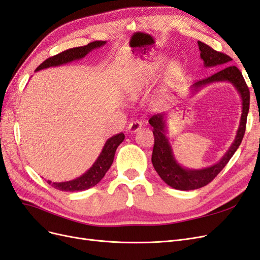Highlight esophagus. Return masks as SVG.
<instances>
[{
  "instance_id": "esophagus-1",
  "label": "esophagus",
  "mask_w": 260,
  "mask_h": 260,
  "mask_svg": "<svg viewBox=\"0 0 260 260\" xmlns=\"http://www.w3.org/2000/svg\"><path fill=\"white\" fill-rule=\"evenodd\" d=\"M143 123L137 120V121H132L129 125H128V130L130 133H136L137 131H139L141 128H142Z\"/></svg>"
}]
</instances>
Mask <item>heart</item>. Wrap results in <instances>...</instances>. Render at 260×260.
<instances>
[{
    "label": "heart",
    "mask_w": 260,
    "mask_h": 260,
    "mask_svg": "<svg viewBox=\"0 0 260 260\" xmlns=\"http://www.w3.org/2000/svg\"><path fill=\"white\" fill-rule=\"evenodd\" d=\"M162 66V61H154L149 62V64L145 65L141 72L138 74V76L133 79L130 84L128 85L127 91L132 96L138 95L139 93L142 92L146 86L151 84L156 78V75L160 72Z\"/></svg>",
    "instance_id": "b5f03b06"
}]
</instances>
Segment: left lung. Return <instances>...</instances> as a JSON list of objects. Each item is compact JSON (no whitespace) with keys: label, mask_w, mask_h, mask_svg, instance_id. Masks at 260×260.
Instances as JSON below:
<instances>
[{"label":"left lung","mask_w":260,"mask_h":260,"mask_svg":"<svg viewBox=\"0 0 260 260\" xmlns=\"http://www.w3.org/2000/svg\"><path fill=\"white\" fill-rule=\"evenodd\" d=\"M201 52V58L203 59L204 67H223L232 60L228 55L215 51L207 44L198 41ZM214 82H229L238 91L242 102V114L237 135L233 140L229 149L220 158V160L211 166L201 169H190L180 165L176 159L174 149L167 138V120L169 114L160 113L154 115L148 120L153 127V135L155 143L152 154V164L157 174L161 180L169 186L181 191L196 190L207 185L210 181L221 171L225 165L231 159V157L239 148L246 128V119L249 111V90L240 70L235 66H226L221 68L212 76L198 81L190 88L191 95H195L203 88Z\"/></svg>","instance_id":"left-lung-1"}]
</instances>
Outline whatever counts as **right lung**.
Wrapping results in <instances>:
<instances>
[{
  "mask_svg": "<svg viewBox=\"0 0 260 260\" xmlns=\"http://www.w3.org/2000/svg\"><path fill=\"white\" fill-rule=\"evenodd\" d=\"M105 44H106V41H94L85 46H79V48L64 51L57 55H55L53 57H50L46 60H44L42 64L36 69V72L50 68V67H57V66L65 65L74 60L82 59L90 52H92L95 49L102 48V46H104ZM123 140H124V135L122 132L119 133V135H116L112 138L107 139L96 160L94 161L92 166L80 177L70 181H65V182H52V181L48 180V183L51 184L54 188H56V190L65 191V192L83 191V190H88V188L94 185H96L100 181L104 178L108 169L111 168L112 164L114 161L116 149Z\"/></svg>",
  "mask_w": 260,
  "mask_h": 260,
  "instance_id": "right-lung-1",
  "label": "right lung"
}]
</instances>
